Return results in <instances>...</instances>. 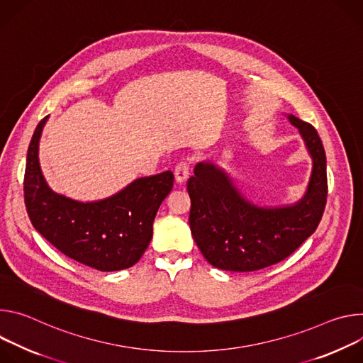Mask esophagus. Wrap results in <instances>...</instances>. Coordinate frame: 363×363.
I'll return each instance as SVG.
<instances>
[{
    "label": "esophagus",
    "mask_w": 363,
    "mask_h": 363,
    "mask_svg": "<svg viewBox=\"0 0 363 363\" xmlns=\"http://www.w3.org/2000/svg\"><path fill=\"white\" fill-rule=\"evenodd\" d=\"M190 174V164L187 163V161H180V163H177L176 169H174V177H176V182L177 183H184L187 180Z\"/></svg>",
    "instance_id": "34e87169"
}]
</instances>
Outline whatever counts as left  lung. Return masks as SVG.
I'll return each mask as SVG.
<instances>
[{
	"instance_id": "obj_1",
	"label": "left lung",
	"mask_w": 363,
	"mask_h": 363,
	"mask_svg": "<svg viewBox=\"0 0 363 363\" xmlns=\"http://www.w3.org/2000/svg\"><path fill=\"white\" fill-rule=\"evenodd\" d=\"M311 157L307 190L286 206H258L238 190L212 161H200L187 182L191 200L189 223L200 252L216 268L257 271L291 255L317 229L328 197L326 154L313 125L287 115Z\"/></svg>"
}]
</instances>
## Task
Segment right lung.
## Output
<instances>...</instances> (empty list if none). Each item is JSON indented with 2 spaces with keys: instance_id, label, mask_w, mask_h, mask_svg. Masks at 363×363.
Instances as JSON below:
<instances>
[{
  "instance_id": "add662e5",
  "label": "right lung",
  "mask_w": 363,
  "mask_h": 363,
  "mask_svg": "<svg viewBox=\"0 0 363 363\" xmlns=\"http://www.w3.org/2000/svg\"><path fill=\"white\" fill-rule=\"evenodd\" d=\"M40 121L27 151L24 202L33 226L66 257L99 271H119L140 261L152 238L160 205L173 189L170 170L140 177L118 193L80 202L56 193L38 161Z\"/></svg>"
}]
</instances>
